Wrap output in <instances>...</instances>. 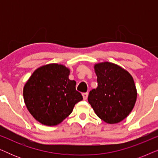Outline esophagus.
Returning <instances> with one entry per match:
<instances>
[{"label": "esophagus", "mask_w": 158, "mask_h": 158, "mask_svg": "<svg viewBox=\"0 0 158 158\" xmlns=\"http://www.w3.org/2000/svg\"><path fill=\"white\" fill-rule=\"evenodd\" d=\"M83 100H87L88 98V93H83Z\"/></svg>", "instance_id": "obj_1"}]
</instances>
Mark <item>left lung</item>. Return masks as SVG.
<instances>
[{"mask_svg":"<svg viewBox=\"0 0 158 158\" xmlns=\"http://www.w3.org/2000/svg\"><path fill=\"white\" fill-rule=\"evenodd\" d=\"M98 87L90 90L88 101L95 113L108 124L124 120L132 111L137 89L130 73L109 62L94 65Z\"/></svg>","mask_w":158,"mask_h":158,"instance_id":"obj_1","label":"left lung"}]
</instances>
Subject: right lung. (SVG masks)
Returning <instances> with one entry per match:
<instances>
[{"label":"right lung","mask_w":158,"mask_h":158,"mask_svg":"<svg viewBox=\"0 0 158 158\" xmlns=\"http://www.w3.org/2000/svg\"><path fill=\"white\" fill-rule=\"evenodd\" d=\"M69 75L70 70L64 65L48 64L36 69L26 83L23 90L26 106L41 124H59L83 100L75 89L76 82L69 79Z\"/></svg>","instance_id":"obj_1"}]
</instances>
